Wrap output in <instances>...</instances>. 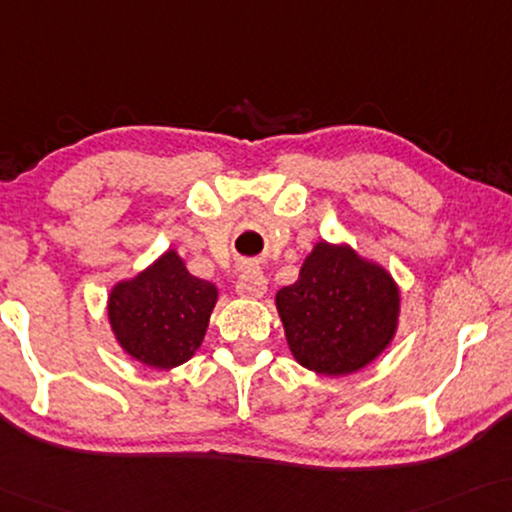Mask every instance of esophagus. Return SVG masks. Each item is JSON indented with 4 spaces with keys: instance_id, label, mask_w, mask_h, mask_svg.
<instances>
[{
    "instance_id": "esophagus-1",
    "label": "esophagus",
    "mask_w": 512,
    "mask_h": 512,
    "mask_svg": "<svg viewBox=\"0 0 512 512\" xmlns=\"http://www.w3.org/2000/svg\"><path fill=\"white\" fill-rule=\"evenodd\" d=\"M266 285H269V280H266L262 271L248 269L241 273L239 283H236V292H239L243 299H259V297H264Z\"/></svg>"
}]
</instances>
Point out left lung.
Wrapping results in <instances>:
<instances>
[{
  "mask_svg": "<svg viewBox=\"0 0 512 512\" xmlns=\"http://www.w3.org/2000/svg\"><path fill=\"white\" fill-rule=\"evenodd\" d=\"M276 308L292 357L320 376H350L390 348L401 290L383 264L348 243L318 241L297 283L280 287Z\"/></svg>",
  "mask_w": 512,
  "mask_h": 512,
  "instance_id": "obj_1",
  "label": "left lung"
}]
</instances>
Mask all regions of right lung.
<instances>
[{"label":"right lung","mask_w":512,"mask_h":512,"mask_svg":"<svg viewBox=\"0 0 512 512\" xmlns=\"http://www.w3.org/2000/svg\"><path fill=\"white\" fill-rule=\"evenodd\" d=\"M218 287L187 271L169 248L153 264L111 287L106 313L122 352L150 369H176L201 348Z\"/></svg>","instance_id":"obj_1"}]
</instances>
